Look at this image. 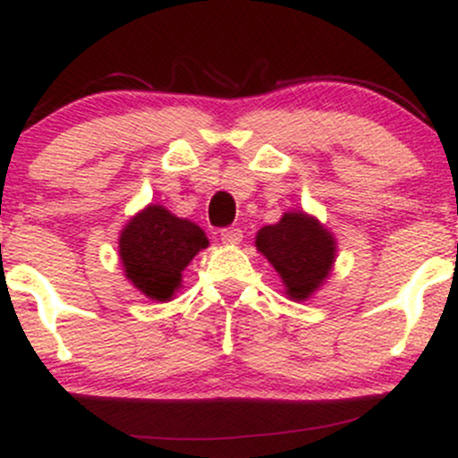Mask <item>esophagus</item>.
<instances>
[{
	"instance_id": "obj_1",
	"label": "esophagus",
	"mask_w": 458,
	"mask_h": 458,
	"mask_svg": "<svg viewBox=\"0 0 458 458\" xmlns=\"http://www.w3.org/2000/svg\"><path fill=\"white\" fill-rule=\"evenodd\" d=\"M243 239V233L239 228H224L222 230V241L225 245H236Z\"/></svg>"
}]
</instances>
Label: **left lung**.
<instances>
[{"instance_id": "8db88e82", "label": "left lung", "mask_w": 458, "mask_h": 458, "mask_svg": "<svg viewBox=\"0 0 458 458\" xmlns=\"http://www.w3.org/2000/svg\"><path fill=\"white\" fill-rule=\"evenodd\" d=\"M256 247L280 273L286 295L295 301L308 299L329 276L335 241L314 217L286 213L276 225L256 234Z\"/></svg>"}]
</instances>
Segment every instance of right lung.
I'll return each instance as SVG.
<instances>
[{
  "label": "right lung",
  "mask_w": 458,
  "mask_h": 458,
  "mask_svg": "<svg viewBox=\"0 0 458 458\" xmlns=\"http://www.w3.org/2000/svg\"><path fill=\"white\" fill-rule=\"evenodd\" d=\"M208 245L199 225L150 204L120 234V260L127 277L146 297L170 301L181 273Z\"/></svg>",
  "instance_id": "add662e5"
}]
</instances>
